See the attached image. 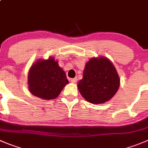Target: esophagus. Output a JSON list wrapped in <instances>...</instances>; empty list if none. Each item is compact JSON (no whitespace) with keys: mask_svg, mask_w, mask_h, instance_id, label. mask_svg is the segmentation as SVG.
Here are the masks:
<instances>
[{"mask_svg":"<svg viewBox=\"0 0 148 148\" xmlns=\"http://www.w3.org/2000/svg\"><path fill=\"white\" fill-rule=\"evenodd\" d=\"M77 81V78H73V79H71V82H72V83H76Z\"/></svg>","mask_w":148,"mask_h":148,"instance_id":"obj_1","label":"esophagus"}]
</instances>
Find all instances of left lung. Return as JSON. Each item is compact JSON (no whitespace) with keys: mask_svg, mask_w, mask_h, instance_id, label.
<instances>
[{"mask_svg":"<svg viewBox=\"0 0 148 148\" xmlns=\"http://www.w3.org/2000/svg\"><path fill=\"white\" fill-rule=\"evenodd\" d=\"M82 97L92 103L111 99L120 87V78L114 65L107 58H93L85 64L83 77L77 84Z\"/></svg>","mask_w":148,"mask_h":148,"instance_id":"left-lung-1","label":"left lung"}]
</instances>
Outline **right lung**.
<instances>
[{
  "label": "right lung",
  "mask_w": 148,
  "mask_h": 148,
  "mask_svg": "<svg viewBox=\"0 0 148 148\" xmlns=\"http://www.w3.org/2000/svg\"><path fill=\"white\" fill-rule=\"evenodd\" d=\"M28 89L35 96L45 100L57 98L69 81L58 62L52 57L38 60L30 67L27 77Z\"/></svg>",
  "instance_id": "1"
}]
</instances>
